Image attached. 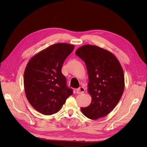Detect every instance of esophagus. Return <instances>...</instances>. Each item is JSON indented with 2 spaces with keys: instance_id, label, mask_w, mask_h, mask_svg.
I'll return each mask as SVG.
<instances>
[{
  "instance_id": "obj_1",
  "label": "esophagus",
  "mask_w": 147,
  "mask_h": 147,
  "mask_svg": "<svg viewBox=\"0 0 147 147\" xmlns=\"http://www.w3.org/2000/svg\"><path fill=\"white\" fill-rule=\"evenodd\" d=\"M84 91H85V88L83 87H80L76 90V92H77V94H83L84 92Z\"/></svg>"
}]
</instances>
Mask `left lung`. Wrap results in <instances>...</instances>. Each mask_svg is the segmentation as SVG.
Returning <instances> with one entry per match:
<instances>
[{
    "label": "left lung",
    "mask_w": 147,
    "mask_h": 147,
    "mask_svg": "<svg viewBox=\"0 0 147 147\" xmlns=\"http://www.w3.org/2000/svg\"><path fill=\"white\" fill-rule=\"evenodd\" d=\"M76 54L86 63L88 91L92 97L90 105L81 108V112L92 120L105 116L116 106L124 91V76L120 62L113 53L95 45H84Z\"/></svg>",
    "instance_id": "8db88e82"
}]
</instances>
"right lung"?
<instances>
[{
  "label": "right lung",
  "mask_w": 147,
  "mask_h": 147,
  "mask_svg": "<svg viewBox=\"0 0 147 147\" xmlns=\"http://www.w3.org/2000/svg\"><path fill=\"white\" fill-rule=\"evenodd\" d=\"M74 49L73 45L58 43L34 55L24 74L27 98L39 113L51 115L58 112L73 94L61 73L64 61Z\"/></svg>",
  "instance_id": "right-lung-1"
}]
</instances>
